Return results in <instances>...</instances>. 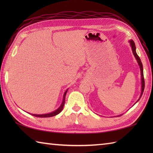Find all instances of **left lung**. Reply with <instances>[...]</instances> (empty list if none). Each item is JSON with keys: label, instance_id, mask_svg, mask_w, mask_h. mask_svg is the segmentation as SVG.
Masks as SVG:
<instances>
[{"label": "left lung", "instance_id": "obj_1", "mask_svg": "<svg viewBox=\"0 0 153 153\" xmlns=\"http://www.w3.org/2000/svg\"><path fill=\"white\" fill-rule=\"evenodd\" d=\"M129 44H130V47H131V48L132 53H133V54H134V56H135V59H136V60H137V62L138 65H139V68H140V71H141V91L140 96H139V98L138 100H137V102H137L139 101V100H140L141 97V96H142V95H143V93L144 88H145V81H144V76H143V64H142V62H141V61L140 58L139 57V56L137 55V53H136V47H135V45L134 41H133V40H129ZM136 102H135V103H136ZM135 104H134V105H135ZM134 105H133V106H134ZM120 116H121V115H120Z\"/></svg>", "mask_w": 153, "mask_h": 153}]
</instances>
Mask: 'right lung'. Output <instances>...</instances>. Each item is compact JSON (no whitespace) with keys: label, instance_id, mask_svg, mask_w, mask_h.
Segmentation results:
<instances>
[{"label":"right lung","instance_id":"right-lung-1","mask_svg":"<svg viewBox=\"0 0 153 153\" xmlns=\"http://www.w3.org/2000/svg\"><path fill=\"white\" fill-rule=\"evenodd\" d=\"M68 90V89L64 93L62 102L60 106L58 107L56 110H55L54 111L50 112V113H47V114H31L32 116H35V117H39V118H48V117H53V116H54L58 114L61 112L62 110H63L64 103H65V98H66V95Z\"/></svg>","mask_w":153,"mask_h":153}]
</instances>
